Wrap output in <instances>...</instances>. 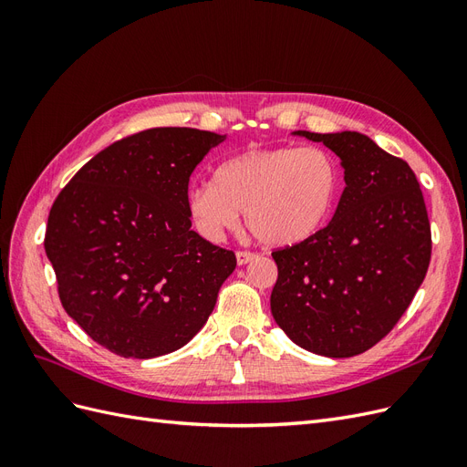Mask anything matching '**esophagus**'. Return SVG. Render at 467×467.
<instances>
[{
  "mask_svg": "<svg viewBox=\"0 0 467 467\" xmlns=\"http://www.w3.org/2000/svg\"><path fill=\"white\" fill-rule=\"evenodd\" d=\"M253 259H257L255 253H249V251H237V253H235V261H237L239 266H244V265L251 263Z\"/></svg>",
  "mask_w": 467,
  "mask_h": 467,
  "instance_id": "34e87169",
  "label": "esophagus"
}]
</instances>
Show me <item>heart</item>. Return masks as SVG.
I'll list each match as a JSON object with an SVG mask.
<instances>
[{"instance_id":"obj_1","label":"heart","mask_w":467,"mask_h":467,"mask_svg":"<svg viewBox=\"0 0 467 467\" xmlns=\"http://www.w3.org/2000/svg\"><path fill=\"white\" fill-rule=\"evenodd\" d=\"M343 187L335 155L323 148H251L225 160L214 182L187 192L194 230L210 242L234 232L242 212L249 232L268 247H294L316 237Z\"/></svg>"}]
</instances>
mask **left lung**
<instances>
[{
    "label": "left lung",
    "instance_id": "obj_1",
    "mask_svg": "<svg viewBox=\"0 0 467 467\" xmlns=\"http://www.w3.org/2000/svg\"><path fill=\"white\" fill-rule=\"evenodd\" d=\"M327 146L345 171L333 220L306 244L273 253L271 312L292 343L329 358L374 347L425 280L431 223L419 181L403 160L355 130H296Z\"/></svg>",
    "mask_w": 467,
    "mask_h": 467
}]
</instances>
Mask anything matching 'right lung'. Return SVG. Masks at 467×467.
<instances>
[{"label": "right lung", "instance_id": "obj_1", "mask_svg": "<svg viewBox=\"0 0 467 467\" xmlns=\"http://www.w3.org/2000/svg\"><path fill=\"white\" fill-rule=\"evenodd\" d=\"M228 136L151 129L97 153L54 201L45 249L66 314L124 358L185 347L235 268L194 230L189 179Z\"/></svg>", "mask_w": 467, "mask_h": 467}]
</instances>
